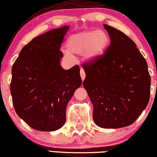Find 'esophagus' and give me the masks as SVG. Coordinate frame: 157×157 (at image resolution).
I'll list each match as a JSON object with an SVG mask.
<instances>
[{
  "mask_svg": "<svg viewBox=\"0 0 157 157\" xmlns=\"http://www.w3.org/2000/svg\"><path fill=\"white\" fill-rule=\"evenodd\" d=\"M80 75H81V78H82V80L84 81V79L85 78V71H84V69H80Z\"/></svg>",
  "mask_w": 157,
  "mask_h": 157,
  "instance_id": "obj_1",
  "label": "esophagus"
}]
</instances>
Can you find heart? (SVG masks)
<instances>
[{"mask_svg": "<svg viewBox=\"0 0 157 157\" xmlns=\"http://www.w3.org/2000/svg\"><path fill=\"white\" fill-rule=\"evenodd\" d=\"M109 37L103 30L82 31L69 36L66 41L68 52L73 55L84 57L88 62H93L100 58L107 49ZM66 55L70 56L67 52Z\"/></svg>", "mask_w": 157, "mask_h": 157, "instance_id": "1", "label": "heart"}]
</instances>
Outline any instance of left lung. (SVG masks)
<instances>
[{
    "label": "left lung",
    "instance_id": "8db88e82",
    "mask_svg": "<svg viewBox=\"0 0 157 157\" xmlns=\"http://www.w3.org/2000/svg\"><path fill=\"white\" fill-rule=\"evenodd\" d=\"M111 45L104 56L84 64L83 86L93 105V120L102 128L132 124L150 100L147 63L134 42L123 32L104 24Z\"/></svg>",
    "mask_w": 157,
    "mask_h": 157
}]
</instances>
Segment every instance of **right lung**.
Returning <instances> with one entry per match:
<instances>
[{
    "mask_svg": "<svg viewBox=\"0 0 157 157\" xmlns=\"http://www.w3.org/2000/svg\"><path fill=\"white\" fill-rule=\"evenodd\" d=\"M69 29L63 26L33 39L12 67L15 111L36 131H54L64 125L68 102L82 85L78 66L65 70L60 65V46Z\"/></svg>",
    "mask_w": 157,
    "mask_h": 157,
    "instance_id": "add662e5",
    "label": "right lung"
}]
</instances>
